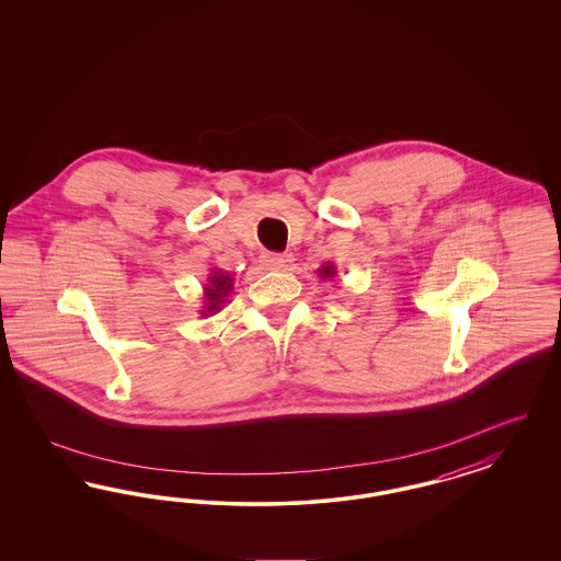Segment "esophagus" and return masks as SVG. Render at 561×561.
Masks as SVG:
<instances>
[{
  "instance_id": "esophagus-1",
  "label": "esophagus",
  "mask_w": 561,
  "mask_h": 561,
  "mask_svg": "<svg viewBox=\"0 0 561 561\" xmlns=\"http://www.w3.org/2000/svg\"><path fill=\"white\" fill-rule=\"evenodd\" d=\"M261 263L268 268V271H279V268L286 267V259L282 254H275V252H265L261 256Z\"/></svg>"
}]
</instances>
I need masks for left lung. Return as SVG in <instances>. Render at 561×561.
<instances>
[{"instance_id":"8db88e82","label":"left lung","mask_w":561,"mask_h":561,"mask_svg":"<svg viewBox=\"0 0 561 561\" xmlns=\"http://www.w3.org/2000/svg\"><path fill=\"white\" fill-rule=\"evenodd\" d=\"M318 275H320L323 282H325V279H334V277H336V267H334V263H325V265H321V267L318 268Z\"/></svg>"}]
</instances>
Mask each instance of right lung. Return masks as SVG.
I'll return each instance as SVG.
<instances>
[{"label": "right lung", "instance_id": "add662e5", "mask_svg": "<svg viewBox=\"0 0 561 561\" xmlns=\"http://www.w3.org/2000/svg\"><path fill=\"white\" fill-rule=\"evenodd\" d=\"M233 290V277L220 268H214L208 275V284L204 286V309L199 311L204 318L214 316L227 302V296Z\"/></svg>", "mask_w": 561, "mask_h": 561}]
</instances>
